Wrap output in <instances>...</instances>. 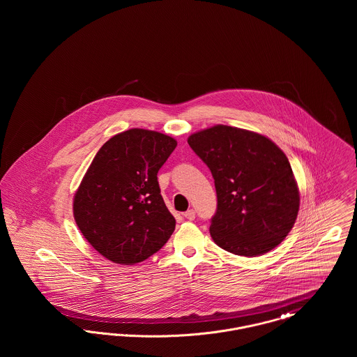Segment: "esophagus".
I'll return each instance as SVG.
<instances>
[{
	"mask_svg": "<svg viewBox=\"0 0 357 357\" xmlns=\"http://www.w3.org/2000/svg\"><path fill=\"white\" fill-rule=\"evenodd\" d=\"M185 218L188 220V221H194L195 220V211L192 208L187 210L186 213H185Z\"/></svg>",
	"mask_w": 357,
	"mask_h": 357,
	"instance_id": "34e87169",
	"label": "esophagus"
}]
</instances>
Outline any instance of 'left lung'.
Listing matches in <instances>:
<instances>
[{"label":"left lung","mask_w":357,"mask_h":357,"mask_svg":"<svg viewBox=\"0 0 357 357\" xmlns=\"http://www.w3.org/2000/svg\"><path fill=\"white\" fill-rule=\"evenodd\" d=\"M187 143L214 178V242L243 257L265 255L280 245L300 208L297 182L281 149L266 136L222 124L188 136Z\"/></svg>","instance_id":"obj_1"}]
</instances>
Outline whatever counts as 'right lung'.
Wrapping results in <instances>:
<instances>
[{"label":"right lung","mask_w":357,"mask_h":357,"mask_svg":"<svg viewBox=\"0 0 357 357\" xmlns=\"http://www.w3.org/2000/svg\"><path fill=\"white\" fill-rule=\"evenodd\" d=\"M176 147L171 136L132 128L105 142L73 199L85 239L107 259L134 265L156 253L175 230L158 171Z\"/></svg>","instance_id":"add662e5"}]
</instances>
